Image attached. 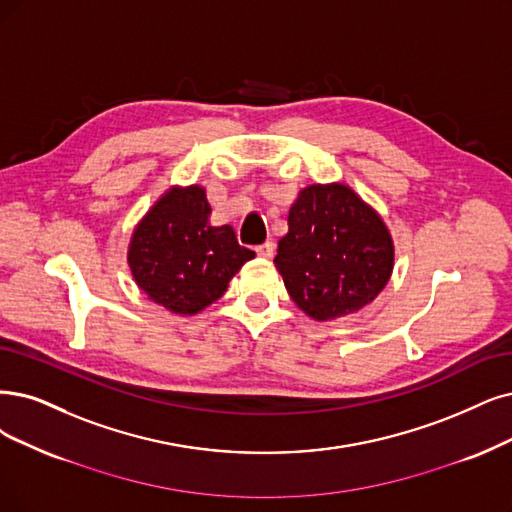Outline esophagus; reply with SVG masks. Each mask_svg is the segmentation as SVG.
I'll return each instance as SVG.
<instances>
[{
  "label": "esophagus",
  "instance_id": "esophagus-1",
  "mask_svg": "<svg viewBox=\"0 0 512 512\" xmlns=\"http://www.w3.org/2000/svg\"><path fill=\"white\" fill-rule=\"evenodd\" d=\"M255 253L259 257H272L274 255V244L272 242H263V244L255 246Z\"/></svg>",
  "mask_w": 512,
  "mask_h": 512
}]
</instances>
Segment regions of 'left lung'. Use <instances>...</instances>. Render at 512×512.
<instances>
[{
	"instance_id": "left-lung-1",
	"label": "left lung",
	"mask_w": 512,
	"mask_h": 512,
	"mask_svg": "<svg viewBox=\"0 0 512 512\" xmlns=\"http://www.w3.org/2000/svg\"><path fill=\"white\" fill-rule=\"evenodd\" d=\"M392 261V238L380 215L339 183L301 189L274 257L291 299L316 320L371 304L386 287Z\"/></svg>"
}]
</instances>
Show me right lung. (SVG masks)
<instances>
[{
	"label": "right lung",
	"mask_w": 512,
	"mask_h": 512,
	"mask_svg": "<svg viewBox=\"0 0 512 512\" xmlns=\"http://www.w3.org/2000/svg\"><path fill=\"white\" fill-rule=\"evenodd\" d=\"M204 189H170L137 225L128 263L137 285L175 314L211 306L255 253L238 244L230 225L208 223Z\"/></svg>",
	"instance_id": "right-lung-1"
}]
</instances>
